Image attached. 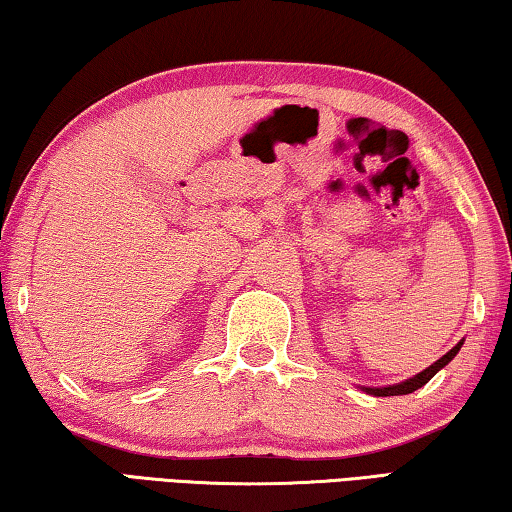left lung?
Wrapping results in <instances>:
<instances>
[{
  "label": "left lung",
  "instance_id": "left-lung-1",
  "mask_svg": "<svg viewBox=\"0 0 512 512\" xmlns=\"http://www.w3.org/2000/svg\"><path fill=\"white\" fill-rule=\"evenodd\" d=\"M461 345H463V341L456 343L454 348L445 354V357H440L436 363H433V366H429L427 370H422L420 375H415V377L406 379V381H402V384H395V386H386V388H366V393L375 395V397H388V395H406V393L418 391V388H422L424 384H427V381H429L433 375H436V372H438L440 368H445L447 363L456 357L458 350H461Z\"/></svg>",
  "mask_w": 512,
  "mask_h": 512
}]
</instances>
